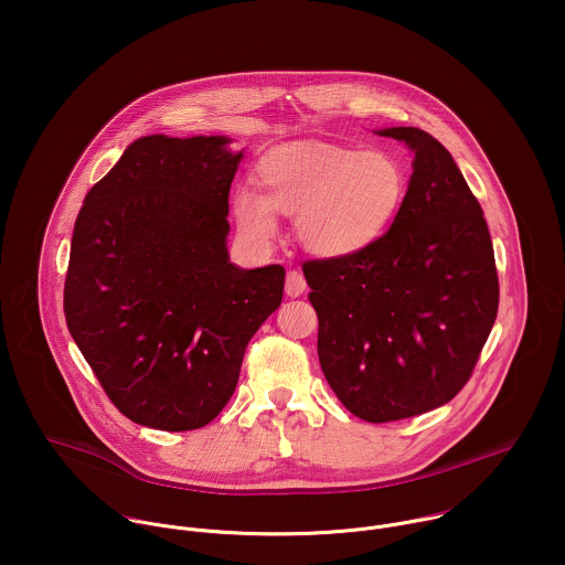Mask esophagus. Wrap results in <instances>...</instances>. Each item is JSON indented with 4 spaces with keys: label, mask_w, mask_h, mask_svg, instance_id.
Listing matches in <instances>:
<instances>
[{
    "label": "esophagus",
    "mask_w": 565,
    "mask_h": 565,
    "mask_svg": "<svg viewBox=\"0 0 565 565\" xmlns=\"http://www.w3.org/2000/svg\"><path fill=\"white\" fill-rule=\"evenodd\" d=\"M303 292H306V279H303V275L297 273V270H290V273L286 275V295H288V297H299V295H303Z\"/></svg>",
    "instance_id": "esophagus-1"
}]
</instances>
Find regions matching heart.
<instances>
[{
    "instance_id": "1",
    "label": "heart",
    "mask_w": 565,
    "mask_h": 565,
    "mask_svg": "<svg viewBox=\"0 0 565 565\" xmlns=\"http://www.w3.org/2000/svg\"><path fill=\"white\" fill-rule=\"evenodd\" d=\"M259 192L232 196L236 225L268 246L277 212L295 216L299 246L321 259H344L373 246L397 218L409 192V170L388 149L338 142H292L264 153L255 166Z\"/></svg>"
}]
</instances>
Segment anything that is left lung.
Instances as JSON below:
<instances>
[{
	"mask_svg": "<svg viewBox=\"0 0 565 565\" xmlns=\"http://www.w3.org/2000/svg\"><path fill=\"white\" fill-rule=\"evenodd\" d=\"M416 153L397 218L366 250L306 262L317 355L366 423L420 416L469 380L499 310L490 230L451 153L416 127L380 129Z\"/></svg>",
	"mask_w": 565,
	"mask_h": 565,
	"instance_id": "1",
	"label": "left lung"
}]
</instances>
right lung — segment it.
<instances>
[{
	"instance_id": "right-lung-1",
	"label": "right lung",
	"mask_w": 565,
	"mask_h": 565,
	"mask_svg": "<svg viewBox=\"0 0 565 565\" xmlns=\"http://www.w3.org/2000/svg\"><path fill=\"white\" fill-rule=\"evenodd\" d=\"M227 142L142 136L75 218L66 327L116 409L142 427L212 423L284 297L281 266L230 264L227 194L244 151Z\"/></svg>"
}]
</instances>
